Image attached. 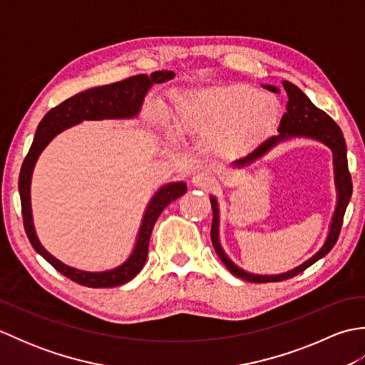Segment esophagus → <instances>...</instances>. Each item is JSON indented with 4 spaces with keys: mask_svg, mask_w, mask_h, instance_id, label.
<instances>
[{
    "mask_svg": "<svg viewBox=\"0 0 365 365\" xmlns=\"http://www.w3.org/2000/svg\"><path fill=\"white\" fill-rule=\"evenodd\" d=\"M192 183H195L196 187L202 188L204 191L213 190L216 187L215 177H212L208 173H204V170H200V173H196L195 175H192Z\"/></svg>",
    "mask_w": 365,
    "mask_h": 365,
    "instance_id": "esophagus-1",
    "label": "esophagus"
}]
</instances>
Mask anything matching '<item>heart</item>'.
I'll return each mask as SVG.
<instances>
[{"mask_svg": "<svg viewBox=\"0 0 365 365\" xmlns=\"http://www.w3.org/2000/svg\"><path fill=\"white\" fill-rule=\"evenodd\" d=\"M281 115L279 100L265 92L230 84L183 91L174 98V127L182 135L212 136L222 153H245L268 136Z\"/></svg>", "mask_w": 365, "mask_h": 365, "instance_id": "obj_1", "label": "heart"}]
</instances>
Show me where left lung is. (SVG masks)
<instances>
[{"instance_id":"obj_1","label":"left lung","mask_w":365,"mask_h":365,"mask_svg":"<svg viewBox=\"0 0 365 365\" xmlns=\"http://www.w3.org/2000/svg\"><path fill=\"white\" fill-rule=\"evenodd\" d=\"M263 88L276 92L279 94V88L271 86V84H262ZM282 86L285 89V94L289 97V102H287L285 106V113L281 119V123H279V135L276 136H269L265 141H262L257 147L246 153L245 157L234 160L230 163L232 168H245L252 163L254 160H257L263 157L267 152H269L273 147L282 144L285 141H290L293 138H307L312 139V141L322 143L327 147H329L332 152V166H334V185H336V208L334 213H332V218L329 222V229H328V235L324 238V242L322 247L317 251L312 257H309L304 260L301 265L294 267L285 273H279V274H257V273H250L243 268H240L237 263L232 260L229 255L224 251V247L221 245L220 240V204L216 196H210V202L213 208V222H212V242L216 254L220 255V259L222 260L224 265L230 271L232 274L245 279L247 282H255V284H263V282H279V281H285V279H290L293 276H297L302 273L306 268H309L317 260L323 259L332 247H334L339 234H340V227H342V221H344V215L346 210V205L351 199V191H353V185H351V175L348 173V161H346V144L342 135V130L339 128L337 123L332 120L329 115L319 110L309 97L302 92L298 86H294L290 81H282Z\"/></svg>"}]
</instances>
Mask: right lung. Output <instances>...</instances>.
I'll list each match as a JSON object with an SVG mask.
<instances>
[{"instance_id":"1","label":"right lung","mask_w":365,"mask_h":365,"mask_svg":"<svg viewBox=\"0 0 365 365\" xmlns=\"http://www.w3.org/2000/svg\"><path fill=\"white\" fill-rule=\"evenodd\" d=\"M173 72H153L150 75H136L119 83L108 84L94 89L80 92L66 102L53 108L43 115L37 127V131L31 144V149L21 165L19 177V192L21 200L23 224H25L26 235L34 250L42 257L56 268L61 274L72 279L86 287L94 289H108V287H118L131 281L139 271L143 269L147 251H149V242L152 229L157 222L158 216L165 210L168 204L187 192V183L185 182H170L163 185L161 188L150 197L147 204L141 224H139L136 240L128 257L120 265L105 271H86L71 265L54 257L45 250L41 240L37 237L33 220V207H31V180L36 163L41 157L43 149L54 138L64 130L78 125L83 120H106V119H135L141 113L144 98L153 84L165 83L173 80Z\"/></svg>"}]
</instances>
